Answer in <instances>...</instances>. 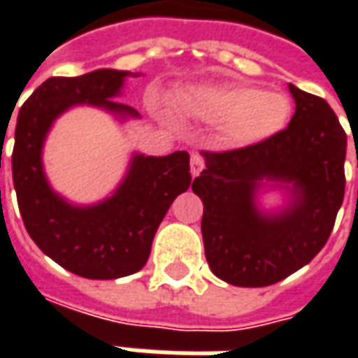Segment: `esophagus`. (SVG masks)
<instances>
[{
    "label": "esophagus",
    "mask_w": 358,
    "mask_h": 358,
    "mask_svg": "<svg viewBox=\"0 0 358 358\" xmlns=\"http://www.w3.org/2000/svg\"><path fill=\"white\" fill-rule=\"evenodd\" d=\"M192 176H197L199 172L205 169V159H203V155H199V153H194L192 155Z\"/></svg>",
    "instance_id": "34e87169"
}]
</instances>
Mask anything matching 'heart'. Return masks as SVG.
<instances>
[{
    "label": "heart",
    "mask_w": 358,
    "mask_h": 358,
    "mask_svg": "<svg viewBox=\"0 0 358 358\" xmlns=\"http://www.w3.org/2000/svg\"><path fill=\"white\" fill-rule=\"evenodd\" d=\"M182 99L187 109L222 124L226 140L236 145H253L276 136L292 115V103L284 94L248 84L195 88Z\"/></svg>",
    "instance_id": "obj_1"
}]
</instances>
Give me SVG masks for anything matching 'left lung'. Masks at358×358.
<instances>
[{
  "label": "left lung",
  "instance_id": "left-lung-1",
  "mask_svg": "<svg viewBox=\"0 0 358 358\" xmlns=\"http://www.w3.org/2000/svg\"><path fill=\"white\" fill-rule=\"evenodd\" d=\"M295 113L268 140L201 151L207 166L192 189L203 201L201 234L213 274L240 287H263L310 263L326 245L345 194L347 136L318 95L289 84ZM263 179L292 181L296 203L278 217L255 207Z\"/></svg>",
  "mask_w": 358,
  "mask_h": 358
}]
</instances>
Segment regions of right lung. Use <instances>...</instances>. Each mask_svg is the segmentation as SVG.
<instances>
[{"mask_svg": "<svg viewBox=\"0 0 358 358\" xmlns=\"http://www.w3.org/2000/svg\"><path fill=\"white\" fill-rule=\"evenodd\" d=\"M126 71L101 69L82 76H51L20 107L13 148V184L27 232L45 255L73 274L115 280L143 268L172 201L192 184L189 153L134 157L117 194L95 207L65 203L48 186L42 143L51 122L76 103L138 115L115 101ZM1 159V157H0Z\"/></svg>", "mask_w": 358, "mask_h": 358, "instance_id": "1", "label": "right lung"}]
</instances>
